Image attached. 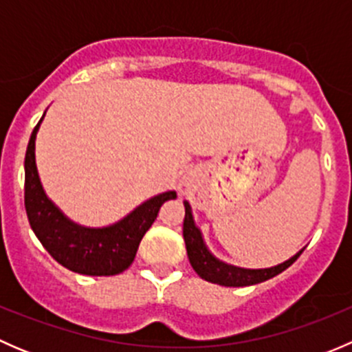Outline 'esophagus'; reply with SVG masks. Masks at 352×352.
Wrapping results in <instances>:
<instances>
[{
	"label": "esophagus",
	"mask_w": 352,
	"mask_h": 352,
	"mask_svg": "<svg viewBox=\"0 0 352 352\" xmlns=\"http://www.w3.org/2000/svg\"><path fill=\"white\" fill-rule=\"evenodd\" d=\"M189 186H190L189 180H182V184H180V189L186 190V189H189Z\"/></svg>",
	"instance_id": "34e87169"
}]
</instances>
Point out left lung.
Returning a JSON list of instances; mask_svg holds the SVG:
<instances>
[{"label": "left lung", "mask_w": 352, "mask_h": 352, "mask_svg": "<svg viewBox=\"0 0 352 352\" xmlns=\"http://www.w3.org/2000/svg\"><path fill=\"white\" fill-rule=\"evenodd\" d=\"M186 206V218H184V242H186L187 248V257H189L190 265L194 271L197 272L199 278H202L208 283H214L219 286H228V287H242V286H252L264 283L267 279L274 278V276L281 274L286 271L294 261L301 255L305 247L298 250L293 257L287 261L281 262L278 265L264 269H248V267H239V265L228 264V262L221 261L216 257L208 245L204 242L201 228L194 221L192 208H190L189 201H184Z\"/></svg>", "instance_id": "1"}]
</instances>
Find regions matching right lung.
I'll return each mask as SVG.
<instances>
[{
	"label": "right lung",
	"instance_id": "1",
	"mask_svg": "<svg viewBox=\"0 0 352 352\" xmlns=\"http://www.w3.org/2000/svg\"><path fill=\"white\" fill-rule=\"evenodd\" d=\"M44 116L32 131L25 153V209L32 232L63 267L85 276H116L136 257L144 233L150 230L165 201L177 199L175 190L156 194L129 214L107 226H85L67 218L45 194L35 162V140Z\"/></svg>",
	"mask_w": 352,
	"mask_h": 352
}]
</instances>
